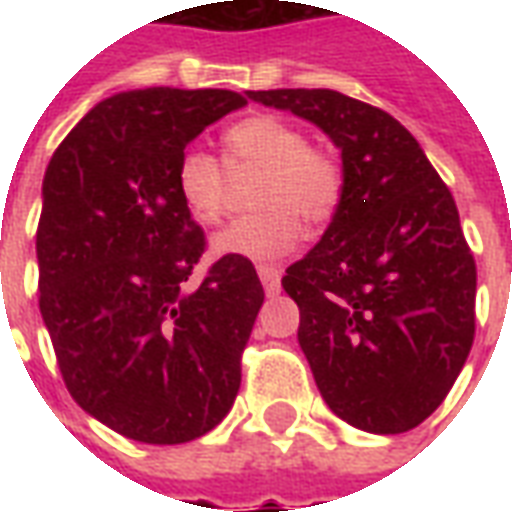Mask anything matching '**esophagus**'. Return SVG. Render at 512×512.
Wrapping results in <instances>:
<instances>
[{
    "instance_id": "esophagus-1",
    "label": "esophagus",
    "mask_w": 512,
    "mask_h": 512,
    "mask_svg": "<svg viewBox=\"0 0 512 512\" xmlns=\"http://www.w3.org/2000/svg\"><path fill=\"white\" fill-rule=\"evenodd\" d=\"M257 277L263 282V288H266L268 296H274L279 290V268L277 266H257Z\"/></svg>"
}]
</instances>
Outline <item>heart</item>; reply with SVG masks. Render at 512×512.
I'll return each instance as SVG.
<instances>
[{
	"label": "heart",
	"instance_id": "b5f03b06",
	"mask_svg": "<svg viewBox=\"0 0 512 512\" xmlns=\"http://www.w3.org/2000/svg\"><path fill=\"white\" fill-rule=\"evenodd\" d=\"M235 167L263 169L252 205L260 211L235 219L213 235L211 249L222 257L274 260L296 249L301 222L321 227L340 205L343 178L323 150L307 147L299 126L282 117H246L227 131ZM180 202L197 222H219L224 211V169L216 158L189 147L175 172Z\"/></svg>",
	"mask_w": 512,
	"mask_h": 512
}]
</instances>
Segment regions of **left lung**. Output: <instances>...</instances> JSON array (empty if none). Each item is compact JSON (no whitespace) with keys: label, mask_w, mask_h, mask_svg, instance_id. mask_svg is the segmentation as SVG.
I'll return each mask as SVG.
<instances>
[{"label":"left lung","mask_w":512,"mask_h":512,"mask_svg":"<svg viewBox=\"0 0 512 512\" xmlns=\"http://www.w3.org/2000/svg\"><path fill=\"white\" fill-rule=\"evenodd\" d=\"M246 98L318 126L343 158L332 224L282 277L321 397L367 433L417 428L474 340L477 268L450 189L384 109L334 90Z\"/></svg>","instance_id":"left-lung-1"}]
</instances>
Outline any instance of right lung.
I'll use <instances>...</instances> for the list:
<instances>
[{"label": "right lung", "mask_w": 512, "mask_h": 512, "mask_svg": "<svg viewBox=\"0 0 512 512\" xmlns=\"http://www.w3.org/2000/svg\"><path fill=\"white\" fill-rule=\"evenodd\" d=\"M241 106L230 90L115 93L46 169L40 315L73 400L126 439H200L238 395L266 293L244 257L216 260L194 285L205 235L175 172L191 139Z\"/></svg>", "instance_id": "obj_1"}]
</instances>
